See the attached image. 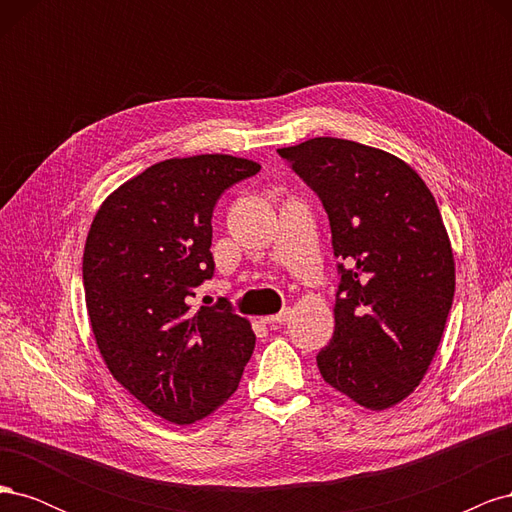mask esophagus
Here are the masks:
<instances>
[{"label": "esophagus", "instance_id": "esophagus-1", "mask_svg": "<svg viewBox=\"0 0 512 512\" xmlns=\"http://www.w3.org/2000/svg\"><path fill=\"white\" fill-rule=\"evenodd\" d=\"M260 320L265 322V324H286V322L290 320V312H288V309H284V312H280V314H273V316H262Z\"/></svg>", "mask_w": 512, "mask_h": 512}]
</instances>
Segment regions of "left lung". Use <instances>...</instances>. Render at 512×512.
Here are the masks:
<instances>
[{"instance_id":"1","label":"left lung","mask_w":512,"mask_h":512,"mask_svg":"<svg viewBox=\"0 0 512 512\" xmlns=\"http://www.w3.org/2000/svg\"><path fill=\"white\" fill-rule=\"evenodd\" d=\"M277 153L324 209L342 282L316 363L367 410L404 401L436 356L455 297V256L436 198L389 151L316 136Z\"/></svg>"}]
</instances>
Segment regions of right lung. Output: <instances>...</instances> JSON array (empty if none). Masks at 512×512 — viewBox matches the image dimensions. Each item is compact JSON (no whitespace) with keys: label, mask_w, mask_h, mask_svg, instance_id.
<instances>
[{"label":"right lung","mask_w":512,"mask_h":512,"mask_svg":"<svg viewBox=\"0 0 512 512\" xmlns=\"http://www.w3.org/2000/svg\"><path fill=\"white\" fill-rule=\"evenodd\" d=\"M258 170L226 153L158 162L108 194L87 232L85 303L102 361L168 423L224 406L254 352L250 320L190 301L213 277L215 203Z\"/></svg>","instance_id":"1"}]
</instances>
